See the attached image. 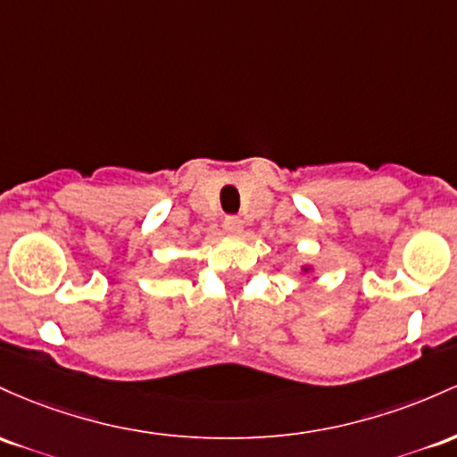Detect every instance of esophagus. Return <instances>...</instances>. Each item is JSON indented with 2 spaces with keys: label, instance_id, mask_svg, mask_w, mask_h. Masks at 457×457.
<instances>
[{
  "label": "esophagus",
  "instance_id": "obj_1",
  "mask_svg": "<svg viewBox=\"0 0 457 457\" xmlns=\"http://www.w3.org/2000/svg\"><path fill=\"white\" fill-rule=\"evenodd\" d=\"M242 220L235 218V215H228V218H224V230H227L228 235H239L242 233Z\"/></svg>",
  "mask_w": 457,
  "mask_h": 457
}]
</instances>
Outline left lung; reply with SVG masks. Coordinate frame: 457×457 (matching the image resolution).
I'll return each mask as SVG.
<instances>
[{
  "label": "left lung",
  "mask_w": 457,
  "mask_h": 457,
  "mask_svg": "<svg viewBox=\"0 0 457 457\" xmlns=\"http://www.w3.org/2000/svg\"><path fill=\"white\" fill-rule=\"evenodd\" d=\"M312 271V265H302L300 268V274H311Z\"/></svg>",
  "instance_id": "obj_1"
}]
</instances>
